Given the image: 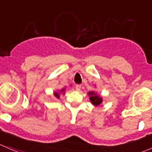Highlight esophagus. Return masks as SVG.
Listing matches in <instances>:
<instances>
[{"label":"esophagus","mask_w":152,"mask_h":152,"mask_svg":"<svg viewBox=\"0 0 152 152\" xmlns=\"http://www.w3.org/2000/svg\"><path fill=\"white\" fill-rule=\"evenodd\" d=\"M81 84H76V90L79 91V90H80V89H81Z\"/></svg>","instance_id":"1"}]
</instances>
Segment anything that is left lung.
Here are the masks:
<instances>
[{"mask_svg":"<svg viewBox=\"0 0 152 152\" xmlns=\"http://www.w3.org/2000/svg\"><path fill=\"white\" fill-rule=\"evenodd\" d=\"M89 95H91L90 96V101L92 102V103L95 105H99L100 103H102V100L100 97H99L98 96H97L93 92H89Z\"/></svg>","mask_w":152,"mask_h":152,"instance_id":"8db88e82","label":"left lung"}]
</instances>
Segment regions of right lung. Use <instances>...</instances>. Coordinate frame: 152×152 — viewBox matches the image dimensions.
Masks as SVG:
<instances>
[{"instance_id":"right-lung-1","label":"right lung","mask_w":152,"mask_h":152,"mask_svg":"<svg viewBox=\"0 0 152 152\" xmlns=\"http://www.w3.org/2000/svg\"><path fill=\"white\" fill-rule=\"evenodd\" d=\"M63 90H64V89H62V90H61V91H63ZM55 96H56V97H59V95H58V94H57V92H55Z\"/></svg>"}]
</instances>
